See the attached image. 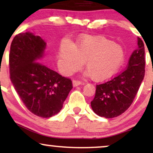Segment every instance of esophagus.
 Segmentation results:
<instances>
[{"mask_svg":"<svg viewBox=\"0 0 153 153\" xmlns=\"http://www.w3.org/2000/svg\"><path fill=\"white\" fill-rule=\"evenodd\" d=\"M80 84H82V82L80 81V80H73V85L74 87L78 86V85H80Z\"/></svg>","mask_w":153,"mask_h":153,"instance_id":"34e87169","label":"esophagus"}]
</instances>
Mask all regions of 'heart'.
Returning a JSON list of instances; mask_svg holds the SVG:
<instances>
[{"mask_svg": "<svg viewBox=\"0 0 153 153\" xmlns=\"http://www.w3.org/2000/svg\"><path fill=\"white\" fill-rule=\"evenodd\" d=\"M124 57L122 47L102 36H87L75 47L65 44L59 50V58L65 72L78 71L85 62L87 74L96 81L112 78L122 65Z\"/></svg>", "mask_w": 153, "mask_h": 153, "instance_id": "b5f03b06", "label": "heart"}]
</instances>
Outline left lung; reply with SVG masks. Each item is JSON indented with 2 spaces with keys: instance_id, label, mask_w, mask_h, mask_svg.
Masks as SVG:
<instances>
[{
  "instance_id": "obj_1",
  "label": "left lung",
  "mask_w": 153,
  "mask_h": 153,
  "mask_svg": "<svg viewBox=\"0 0 153 153\" xmlns=\"http://www.w3.org/2000/svg\"><path fill=\"white\" fill-rule=\"evenodd\" d=\"M145 46L138 38V48L131 54L124 71L103 83L96 85V95L91 102L100 117L114 118L126 111L134 101L145 76Z\"/></svg>"
}]
</instances>
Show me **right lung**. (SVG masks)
<instances>
[{
	"label": "right lung",
	"instance_id": "right-lung-1",
	"mask_svg": "<svg viewBox=\"0 0 153 153\" xmlns=\"http://www.w3.org/2000/svg\"><path fill=\"white\" fill-rule=\"evenodd\" d=\"M45 47L40 36L29 32L17 34L10 45L9 70L10 80L27 109L49 118L62 109L73 83L38 62Z\"/></svg>",
	"mask_w": 153,
	"mask_h": 153
}]
</instances>
